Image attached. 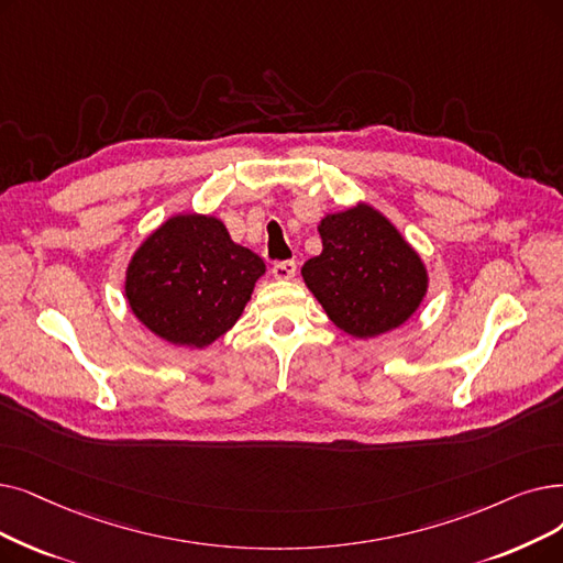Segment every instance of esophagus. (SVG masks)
Returning <instances> with one entry per match:
<instances>
[{
  "instance_id": "obj_1",
  "label": "esophagus",
  "mask_w": 563,
  "mask_h": 563,
  "mask_svg": "<svg viewBox=\"0 0 563 563\" xmlns=\"http://www.w3.org/2000/svg\"><path fill=\"white\" fill-rule=\"evenodd\" d=\"M272 272H274V278H278V280H289V278H295V274H297V262H295V260L276 262Z\"/></svg>"
}]
</instances>
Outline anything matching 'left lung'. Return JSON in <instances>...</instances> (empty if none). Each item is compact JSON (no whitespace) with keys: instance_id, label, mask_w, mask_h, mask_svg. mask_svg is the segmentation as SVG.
Masks as SVG:
<instances>
[{"instance_id":"8db88e82","label":"left lung","mask_w":563,"mask_h":563,"mask_svg":"<svg viewBox=\"0 0 563 563\" xmlns=\"http://www.w3.org/2000/svg\"><path fill=\"white\" fill-rule=\"evenodd\" d=\"M322 253L301 276L331 322L373 338L407 322L426 297L428 274L400 232L368 205L329 213L320 223Z\"/></svg>"}]
</instances>
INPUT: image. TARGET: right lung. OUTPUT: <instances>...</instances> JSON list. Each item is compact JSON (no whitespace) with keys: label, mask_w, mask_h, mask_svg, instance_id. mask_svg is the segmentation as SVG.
I'll return each instance as SVG.
<instances>
[{"label":"right lung","mask_w":563,"mask_h":563,"mask_svg":"<svg viewBox=\"0 0 563 563\" xmlns=\"http://www.w3.org/2000/svg\"><path fill=\"white\" fill-rule=\"evenodd\" d=\"M264 262L211 216L169 218L133 255L126 299L137 320L173 345L205 347L251 301Z\"/></svg>","instance_id":"right-lung-1"}]
</instances>
